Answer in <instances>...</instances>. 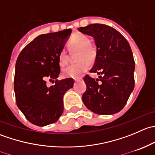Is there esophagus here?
<instances>
[{
  "label": "esophagus",
  "instance_id": "34e87169",
  "mask_svg": "<svg viewBox=\"0 0 155 155\" xmlns=\"http://www.w3.org/2000/svg\"><path fill=\"white\" fill-rule=\"evenodd\" d=\"M79 80H80V79H74L75 82H78V81H79Z\"/></svg>",
  "mask_w": 155,
  "mask_h": 155
}]
</instances>
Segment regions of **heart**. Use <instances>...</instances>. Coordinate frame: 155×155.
I'll use <instances>...</instances> for the list:
<instances>
[{"instance_id":"obj_1","label":"heart","mask_w":155,"mask_h":155,"mask_svg":"<svg viewBox=\"0 0 155 155\" xmlns=\"http://www.w3.org/2000/svg\"><path fill=\"white\" fill-rule=\"evenodd\" d=\"M90 40L87 36L82 34L73 35L68 41V47L70 50H79L78 54L79 63L70 64L63 70V75L66 77L78 79L81 77L89 68V61L94 60L96 51L90 46ZM59 64L61 66H65L69 61L68 51L64 48L59 53Z\"/></svg>"}]
</instances>
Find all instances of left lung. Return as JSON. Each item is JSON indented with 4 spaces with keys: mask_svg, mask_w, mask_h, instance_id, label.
Instances as JSON below:
<instances>
[{
    "mask_svg": "<svg viewBox=\"0 0 155 155\" xmlns=\"http://www.w3.org/2000/svg\"><path fill=\"white\" fill-rule=\"evenodd\" d=\"M91 36L97 46L94 64L90 73L100 75L84 77L87 89L82 101L89 110L98 115L120 112L134 88L135 62L127 40L117 30L103 24L78 28Z\"/></svg>",
    "mask_w": 155,
    "mask_h": 155,
    "instance_id": "1",
    "label": "left lung"
}]
</instances>
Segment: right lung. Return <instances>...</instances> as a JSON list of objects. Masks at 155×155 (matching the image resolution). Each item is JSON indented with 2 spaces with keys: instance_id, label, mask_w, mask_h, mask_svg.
I'll use <instances>...</instances> for the list:
<instances>
[{
  "instance_id": "add662e5",
  "label": "right lung",
  "mask_w": 155,
  "mask_h": 155,
  "mask_svg": "<svg viewBox=\"0 0 155 155\" xmlns=\"http://www.w3.org/2000/svg\"><path fill=\"white\" fill-rule=\"evenodd\" d=\"M71 29L41 34L28 43L17 58L14 91L18 109L35 125L43 127L57 121L64 111L63 97L73 86L71 78L57 80L48 87L46 80L58 77L59 53Z\"/></svg>"
}]
</instances>
